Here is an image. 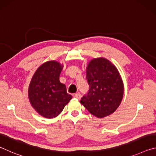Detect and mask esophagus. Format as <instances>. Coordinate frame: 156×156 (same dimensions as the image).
<instances>
[{"instance_id":"obj_1","label":"esophagus","mask_w":156,"mask_h":156,"mask_svg":"<svg viewBox=\"0 0 156 156\" xmlns=\"http://www.w3.org/2000/svg\"><path fill=\"white\" fill-rule=\"evenodd\" d=\"M73 97L76 98H77V99H80L82 96H81L80 94L77 93V94H75L74 95H73Z\"/></svg>"}]
</instances>
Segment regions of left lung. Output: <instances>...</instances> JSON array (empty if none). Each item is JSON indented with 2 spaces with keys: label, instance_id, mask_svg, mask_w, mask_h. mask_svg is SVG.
<instances>
[{
  "label": "left lung",
  "instance_id": "left-lung-1",
  "mask_svg": "<svg viewBox=\"0 0 156 156\" xmlns=\"http://www.w3.org/2000/svg\"><path fill=\"white\" fill-rule=\"evenodd\" d=\"M89 92L80 103L97 118L112 114L121 103L124 94L123 82L119 72L109 60L98 58L87 67Z\"/></svg>",
  "mask_w": 156,
  "mask_h": 156
}]
</instances>
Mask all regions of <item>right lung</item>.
<instances>
[{
  "label": "right lung",
  "mask_w": 156,
  "mask_h": 156,
  "mask_svg": "<svg viewBox=\"0 0 156 156\" xmlns=\"http://www.w3.org/2000/svg\"><path fill=\"white\" fill-rule=\"evenodd\" d=\"M62 67L54 60L44 62L36 70L30 84L28 95L31 106L44 118L56 117L72 98L59 80Z\"/></svg>",
  "instance_id": "right-lung-1"
}]
</instances>
